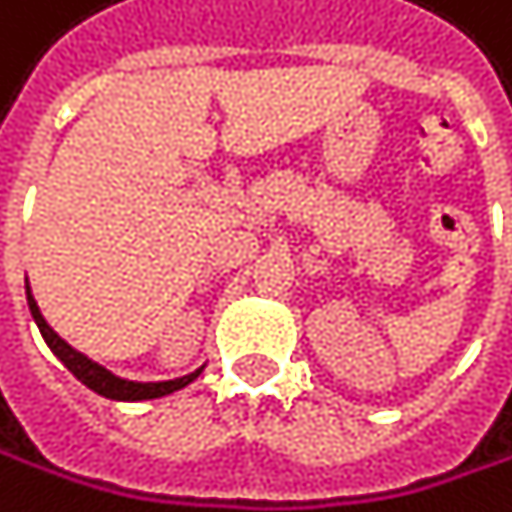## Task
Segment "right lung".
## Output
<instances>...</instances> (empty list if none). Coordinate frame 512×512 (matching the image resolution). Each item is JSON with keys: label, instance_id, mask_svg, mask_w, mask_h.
Wrapping results in <instances>:
<instances>
[{"label": "right lung", "instance_id": "right-lung-1", "mask_svg": "<svg viewBox=\"0 0 512 512\" xmlns=\"http://www.w3.org/2000/svg\"><path fill=\"white\" fill-rule=\"evenodd\" d=\"M27 301H30V313H33V319H36V325H39V331H42V338H45V344L54 350V356L61 359L73 375L88 387V390H94V393H101V396H107V399H122V402H137V399H156V396H165V393H174V390H181V387H187L190 381H196L199 378V371L202 368H196L193 375H184V378H174V381H156V384H141V381H122V378H116V375H110L107 368H101L97 362H91L88 356H82V353H76L64 338H57V331L42 319V313H39V307H36V301H33V294H30V288H27Z\"/></svg>", "mask_w": 512, "mask_h": 512}]
</instances>
